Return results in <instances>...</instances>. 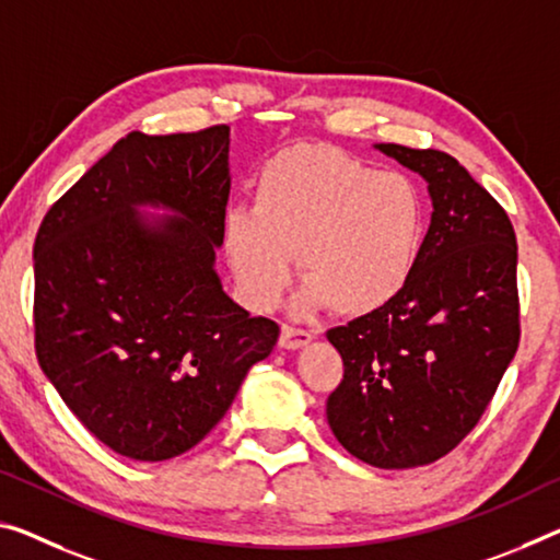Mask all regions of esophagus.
<instances>
[{"mask_svg": "<svg viewBox=\"0 0 560 560\" xmlns=\"http://www.w3.org/2000/svg\"><path fill=\"white\" fill-rule=\"evenodd\" d=\"M313 340V332L303 330V328H292V325H282V332H280V348L285 350H298L307 346V342Z\"/></svg>", "mask_w": 560, "mask_h": 560, "instance_id": "1", "label": "esophagus"}]
</instances>
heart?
<instances>
[{
    "mask_svg": "<svg viewBox=\"0 0 560 560\" xmlns=\"http://www.w3.org/2000/svg\"><path fill=\"white\" fill-rule=\"evenodd\" d=\"M425 232L428 205L410 177L330 144H295L265 162L255 208H232L222 237L250 307L280 303L298 255V310L363 317L406 290Z\"/></svg>",
    "mask_w": 560,
    "mask_h": 560,
    "instance_id": "heart-1",
    "label": "heart"
}]
</instances>
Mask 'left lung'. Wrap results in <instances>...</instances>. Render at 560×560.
Listing matches in <instances>:
<instances>
[{
  "label": "left lung",
  "mask_w": 560,
  "mask_h": 560,
  "mask_svg": "<svg viewBox=\"0 0 560 560\" xmlns=\"http://www.w3.org/2000/svg\"><path fill=\"white\" fill-rule=\"evenodd\" d=\"M428 183L433 214L410 282L377 313L328 330L342 358L328 423L375 468L428 466L488 408L518 350V245L509 214L441 150L375 144Z\"/></svg>",
  "instance_id": "obj_1"
}]
</instances>
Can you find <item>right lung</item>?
<instances>
[{
    "label": "right lung",
    "instance_id": "add662e5",
    "mask_svg": "<svg viewBox=\"0 0 560 560\" xmlns=\"http://www.w3.org/2000/svg\"><path fill=\"white\" fill-rule=\"evenodd\" d=\"M230 127L122 137L42 220L34 350L80 423L119 455L167 460L220 423L280 328L214 270ZM162 207L165 219H144Z\"/></svg>",
    "mask_w": 560,
    "mask_h": 560
}]
</instances>
